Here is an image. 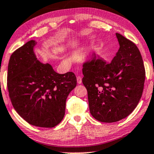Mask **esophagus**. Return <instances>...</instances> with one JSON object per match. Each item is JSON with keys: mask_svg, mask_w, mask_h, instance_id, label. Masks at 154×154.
Masks as SVG:
<instances>
[{"mask_svg": "<svg viewBox=\"0 0 154 154\" xmlns=\"http://www.w3.org/2000/svg\"><path fill=\"white\" fill-rule=\"evenodd\" d=\"M77 83H78V84H81L82 83V77H79V76H78V77H77Z\"/></svg>", "mask_w": 154, "mask_h": 154, "instance_id": "esophagus-1", "label": "esophagus"}]
</instances>
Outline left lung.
<instances>
[{
  "label": "left lung",
  "instance_id": "8db88e82",
  "mask_svg": "<svg viewBox=\"0 0 154 154\" xmlns=\"http://www.w3.org/2000/svg\"><path fill=\"white\" fill-rule=\"evenodd\" d=\"M120 48L107 63L94 56L84 63L82 82L89 110L96 120L114 122L128 116L138 105L145 81V68L137 46L116 33Z\"/></svg>",
  "mask_w": 154,
  "mask_h": 154
}]
</instances>
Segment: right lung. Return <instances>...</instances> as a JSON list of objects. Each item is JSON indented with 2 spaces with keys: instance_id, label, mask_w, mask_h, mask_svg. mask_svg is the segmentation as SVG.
<instances>
[{
  "instance_id": "obj_1",
  "label": "right lung",
  "mask_w": 154,
  "mask_h": 154,
  "mask_svg": "<svg viewBox=\"0 0 154 154\" xmlns=\"http://www.w3.org/2000/svg\"><path fill=\"white\" fill-rule=\"evenodd\" d=\"M31 40L10 56L8 89L14 108L25 121L40 128H53L61 122L66 99L77 85L75 74H58L49 63L38 60Z\"/></svg>"
}]
</instances>
